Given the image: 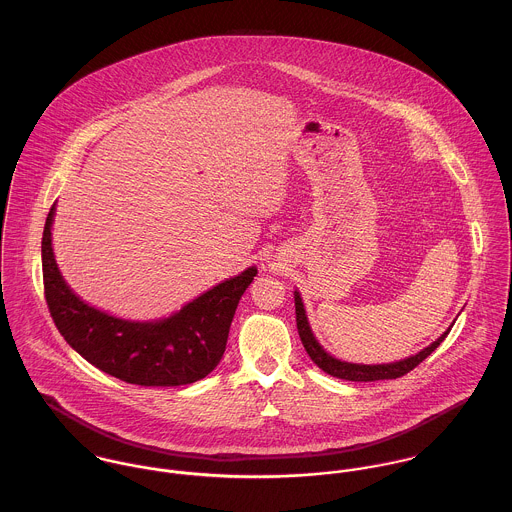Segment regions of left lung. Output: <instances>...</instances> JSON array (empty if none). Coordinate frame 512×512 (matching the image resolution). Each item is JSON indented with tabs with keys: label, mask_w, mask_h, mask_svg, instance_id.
I'll return each instance as SVG.
<instances>
[{
	"label": "left lung",
	"mask_w": 512,
	"mask_h": 512,
	"mask_svg": "<svg viewBox=\"0 0 512 512\" xmlns=\"http://www.w3.org/2000/svg\"><path fill=\"white\" fill-rule=\"evenodd\" d=\"M295 321H297V333L299 339L307 351V355L311 357V361L319 366L323 372L335 376V378H343V380H353V382H372V380H390V378H400L404 374H408L410 370H414L420 365L426 357H430L439 347V343L447 337L449 329L439 337L438 341H434L430 347H426L424 351H420L414 357H408L404 361L398 363H390V365H353V363H343L339 359H333L329 353L323 351V347L317 343V339L311 333V327L307 323V315L303 309V301L299 297V293L295 292Z\"/></svg>",
	"instance_id": "8db88e82"
}]
</instances>
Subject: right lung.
I'll return each mask as SVG.
<instances>
[{"mask_svg": "<svg viewBox=\"0 0 512 512\" xmlns=\"http://www.w3.org/2000/svg\"><path fill=\"white\" fill-rule=\"evenodd\" d=\"M51 207L41 242L43 286L49 313L74 351L90 365L130 384L181 386L219 365L236 305L256 268L215 286L179 313L151 323L124 321L86 305L65 284L51 246Z\"/></svg>", "mask_w": 512, "mask_h": 512, "instance_id": "1", "label": "right lung"}]
</instances>
